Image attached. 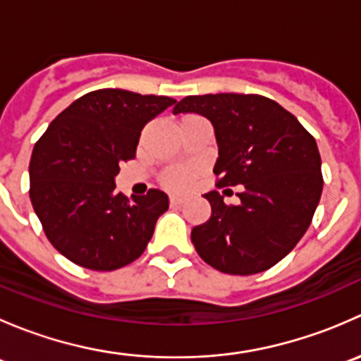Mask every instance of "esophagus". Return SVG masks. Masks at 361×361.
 Returning a JSON list of instances; mask_svg holds the SVG:
<instances>
[{"instance_id":"34e87169","label":"esophagus","mask_w":361,"mask_h":361,"mask_svg":"<svg viewBox=\"0 0 361 361\" xmlns=\"http://www.w3.org/2000/svg\"><path fill=\"white\" fill-rule=\"evenodd\" d=\"M169 202H171V206H181V204L185 202V199L183 197H178V195H171Z\"/></svg>"}]
</instances>
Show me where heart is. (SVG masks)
Wrapping results in <instances>:
<instances>
[{
    "mask_svg": "<svg viewBox=\"0 0 361 361\" xmlns=\"http://www.w3.org/2000/svg\"><path fill=\"white\" fill-rule=\"evenodd\" d=\"M195 180V171L192 169H173L164 176V185L173 190H187Z\"/></svg>",
    "mask_w": 361,
    "mask_h": 361,
    "instance_id": "heart-1",
    "label": "heart"
}]
</instances>
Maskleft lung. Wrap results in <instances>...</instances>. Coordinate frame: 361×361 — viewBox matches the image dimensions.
Returning a JSON list of instances; mask_svg holds the SVG:
<instances>
[{"instance_id":"8db88e82","label":"left lung","mask_w":361,"mask_h":361,"mask_svg":"<svg viewBox=\"0 0 361 361\" xmlns=\"http://www.w3.org/2000/svg\"><path fill=\"white\" fill-rule=\"evenodd\" d=\"M173 113L211 120L216 187H245L238 206L225 204L216 190L204 195L211 218L192 231L199 257L225 274L271 269L300 241L322 197L316 140L281 104L258 94L188 96Z\"/></svg>"}]
</instances>
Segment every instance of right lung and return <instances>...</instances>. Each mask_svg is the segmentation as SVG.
<instances>
[{"label": "right lung", "mask_w": 361, "mask_h": 361, "mask_svg": "<svg viewBox=\"0 0 361 361\" xmlns=\"http://www.w3.org/2000/svg\"><path fill=\"white\" fill-rule=\"evenodd\" d=\"M167 96L99 89L78 97L36 141L29 197L52 246L80 267L115 271L143 255L159 216L162 190L116 194L120 162L134 159L147 122L173 106Z\"/></svg>", "instance_id": "add662e5"}]
</instances>
